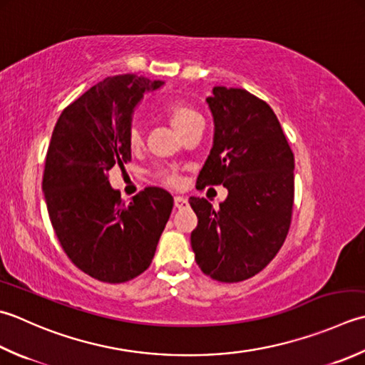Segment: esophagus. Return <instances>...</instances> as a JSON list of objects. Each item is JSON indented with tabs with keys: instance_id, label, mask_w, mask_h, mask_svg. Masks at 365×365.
I'll return each instance as SVG.
<instances>
[{
	"instance_id": "obj_1",
	"label": "esophagus",
	"mask_w": 365,
	"mask_h": 365,
	"mask_svg": "<svg viewBox=\"0 0 365 365\" xmlns=\"http://www.w3.org/2000/svg\"><path fill=\"white\" fill-rule=\"evenodd\" d=\"M174 204H175L177 209H187V207L190 205L188 201H187V197H183V196H175Z\"/></svg>"
}]
</instances>
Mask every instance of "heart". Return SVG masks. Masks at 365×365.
<instances>
[{
    "label": "heart",
    "mask_w": 365,
    "mask_h": 365,
    "mask_svg": "<svg viewBox=\"0 0 365 365\" xmlns=\"http://www.w3.org/2000/svg\"><path fill=\"white\" fill-rule=\"evenodd\" d=\"M164 113L169 120V123L173 125L174 130L178 134H183L185 131L191 128L197 121H202L199 113L196 110H192L191 107L183 103H170L166 107H164ZM128 142H130L131 148H139L144 142V134H142V128L139 123H133L130 128V133H128ZM163 182L166 185H170V187H177L180 183V178L173 170H164L161 173Z\"/></svg>",
    "instance_id": "heart-1"
}]
</instances>
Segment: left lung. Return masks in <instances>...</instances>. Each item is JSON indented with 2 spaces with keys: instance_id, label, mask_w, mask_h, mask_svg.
Segmentation results:
<instances>
[{
  "instance_id": "obj_1",
  "label": "left lung",
  "mask_w": 365,
  "mask_h": 365,
  "mask_svg": "<svg viewBox=\"0 0 365 365\" xmlns=\"http://www.w3.org/2000/svg\"><path fill=\"white\" fill-rule=\"evenodd\" d=\"M205 101L213 117V145L196 188L223 185L227 197L218 209L204 197H190L197 217L191 248L205 275L234 283L261 272L287 239L294 155L262 99L242 88L215 87Z\"/></svg>"
}]
</instances>
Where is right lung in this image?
I'll return each instance as SVG.
<instances>
[{
  "label": "right lung",
  "mask_w": 365,
  "mask_h": 365,
  "mask_svg": "<svg viewBox=\"0 0 365 365\" xmlns=\"http://www.w3.org/2000/svg\"><path fill=\"white\" fill-rule=\"evenodd\" d=\"M164 82L107 77L61 112L47 150L42 191L64 252L85 274L123 283L152 262L174 207L166 190L148 187L121 199L107 173L131 160L128 133L145 93Z\"/></svg>",
  "instance_id": "obj_1"
}]
</instances>
